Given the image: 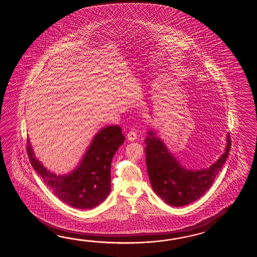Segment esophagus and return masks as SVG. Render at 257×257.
Here are the masks:
<instances>
[{
    "label": "esophagus",
    "instance_id": "34e87169",
    "mask_svg": "<svg viewBox=\"0 0 257 257\" xmlns=\"http://www.w3.org/2000/svg\"><path fill=\"white\" fill-rule=\"evenodd\" d=\"M127 139H128V141H131V142H133V141H135L137 138H138V135H137L136 131H131L128 133H127Z\"/></svg>",
    "mask_w": 257,
    "mask_h": 257
}]
</instances>
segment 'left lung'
I'll return each mask as SVG.
<instances>
[{
  "mask_svg": "<svg viewBox=\"0 0 257 257\" xmlns=\"http://www.w3.org/2000/svg\"><path fill=\"white\" fill-rule=\"evenodd\" d=\"M148 134L145 153L151 185L156 195L173 207L186 206L202 197L221 169L231 143L227 134L221 156L209 167L192 170L181 164L155 131L150 130Z\"/></svg>",
  "mask_w": 257,
  "mask_h": 257,
  "instance_id": "1",
  "label": "left lung"
}]
</instances>
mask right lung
<instances>
[{"label":"right lung","instance_id":"1","mask_svg":"<svg viewBox=\"0 0 257 257\" xmlns=\"http://www.w3.org/2000/svg\"><path fill=\"white\" fill-rule=\"evenodd\" d=\"M125 142L121 127L104 126L94 135L76 167L68 174L56 175L36 157L28 139V152L34 170L61 201L73 208H95L111 190V162Z\"/></svg>","mask_w":257,"mask_h":257}]
</instances>
